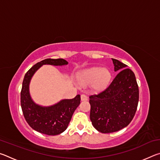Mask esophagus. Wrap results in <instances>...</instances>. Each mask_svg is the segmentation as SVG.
<instances>
[{
  "instance_id": "obj_1",
  "label": "esophagus",
  "mask_w": 160,
  "mask_h": 160,
  "mask_svg": "<svg viewBox=\"0 0 160 160\" xmlns=\"http://www.w3.org/2000/svg\"><path fill=\"white\" fill-rule=\"evenodd\" d=\"M80 98H81V101H88V97H87L85 94H81Z\"/></svg>"
}]
</instances>
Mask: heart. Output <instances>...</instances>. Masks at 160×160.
<instances>
[{
  "label": "heart",
  "mask_w": 160,
  "mask_h": 160,
  "mask_svg": "<svg viewBox=\"0 0 160 160\" xmlns=\"http://www.w3.org/2000/svg\"><path fill=\"white\" fill-rule=\"evenodd\" d=\"M111 80L112 72L107 68H90L78 75V81L80 85H88L90 84L91 89L96 92H100L107 89Z\"/></svg>",
  "instance_id": "1"
}]
</instances>
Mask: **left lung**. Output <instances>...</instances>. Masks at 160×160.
Listing matches in <instances>:
<instances>
[{
  "label": "left lung",
  "instance_id": "left-lung-1",
  "mask_svg": "<svg viewBox=\"0 0 160 160\" xmlns=\"http://www.w3.org/2000/svg\"><path fill=\"white\" fill-rule=\"evenodd\" d=\"M118 72L106 90L90 97V120L102 133L120 131L131 122L136 112L139 89L134 72L126 64L112 58Z\"/></svg>",
  "mask_w": 160,
  "mask_h": 160
}]
</instances>
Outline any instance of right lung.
<instances>
[{"mask_svg": "<svg viewBox=\"0 0 160 160\" xmlns=\"http://www.w3.org/2000/svg\"><path fill=\"white\" fill-rule=\"evenodd\" d=\"M68 62L63 58H47L29 69L24 78L20 102L25 120L32 128L48 135H56L66 131L75 110L80 104V95L71 99H63L49 107L37 104L29 94V82L35 72L43 65L65 66Z\"/></svg>", "mask_w": 160, "mask_h": 160, "instance_id": "1", "label": "right lung"}]
</instances>
